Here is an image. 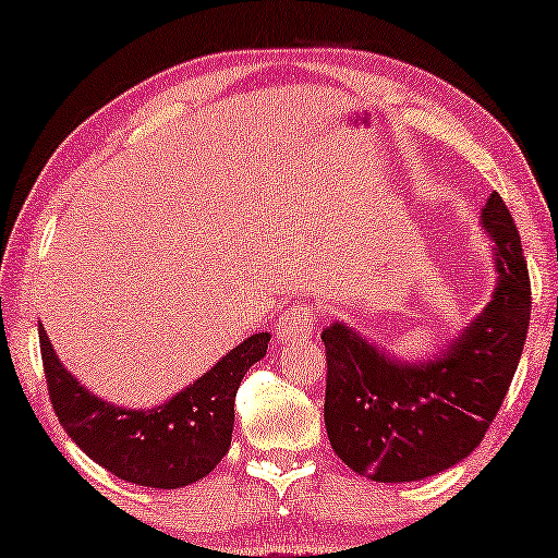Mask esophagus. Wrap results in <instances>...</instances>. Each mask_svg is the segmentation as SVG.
Returning <instances> with one entry per match:
<instances>
[{"mask_svg": "<svg viewBox=\"0 0 558 558\" xmlns=\"http://www.w3.org/2000/svg\"><path fill=\"white\" fill-rule=\"evenodd\" d=\"M316 328H318V312L314 308V304H296L279 318L277 341L287 343V341L308 339V336L316 333Z\"/></svg>", "mask_w": 558, "mask_h": 558, "instance_id": "esophagus-1", "label": "esophagus"}]
</instances>
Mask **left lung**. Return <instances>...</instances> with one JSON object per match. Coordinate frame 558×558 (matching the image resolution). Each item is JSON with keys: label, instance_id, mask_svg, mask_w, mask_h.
I'll return each instance as SVG.
<instances>
[{"label": "left lung", "instance_id": "8db88e82", "mask_svg": "<svg viewBox=\"0 0 558 558\" xmlns=\"http://www.w3.org/2000/svg\"><path fill=\"white\" fill-rule=\"evenodd\" d=\"M482 225L495 240V296L437 361H390L343 324L324 328V423L333 452L373 482L433 477L482 442L522 359L532 284L519 230L492 193Z\"/></svg>", "mask_w": 558, "mask_h": 558}]
</instances>
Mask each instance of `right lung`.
Listing matches in <instances>:
<instances>
[{
    "label": "right lung",
    "instance_id": "1",
    "mask_svg": "<svg viewBox=\"0 0 558 558\" xmlns=\"http://www.w3.org/2000/svg\"><path fill=\"white\" fill-rule=\"evenodd\" d=\"M39 343L53 413L71 440L118 480L178 489L203 480L230 450L236 388L267 355L269 333L250 336L193 386L153 410H123L90 396L63 368L41 324Z\"/></svg>",
    "mask_w": 558,
    "mask_h": 558
}]
</instances>
